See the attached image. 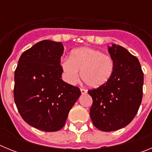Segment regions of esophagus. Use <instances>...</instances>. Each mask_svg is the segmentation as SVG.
Listing matches in <instances>:
<instances>
[{
    "label": "esophagus",
    "mask_w": 152,
    "mask_h": 152,
    "mask_svg": "<svg viewBox=\"0 0 152 152\" xmlns=\"http://www.w3.org/2000/svg\"><path fill=\"white\" fill-rule=\"evenodd\" d=\"M80 91H81V94H86L88 93L87 90L83 89V88H80Z\"/></svg>",
    "instance_id": "esophagus-1"
}]
</instances>
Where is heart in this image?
<instances>
[{
  "label": "heart",
  "mask_w": 152,
  "mask_h": 152,
  "mask_svg": "<svg viewBox=\"0 0 152 152\" xmlns=\"http://www.w3.org/2000/svg\"><path fill=\"white\" fill-rule=\"evenodd\" d=\"M61 65L67 82L77 84L81 71V78L85 84L94 88L107 84L115 69V63L110 56L89 47L74 50L71 57L63 58Z\"/></svg>",
  "instance_id": "1"
}]
</instances>
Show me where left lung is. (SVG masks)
<instances>
[{
  "label": "left lung",
  "instance_id": "8db88e82",
  "mask_svg": "<svg viewBox=\"0 0 152 152\" xmlns=\"http://www.w3.org/2000/svg\"><path fill=\"white\" fill-rule=\"evenodd\" d=\"M108 51L115 63L113 75L106 84L88 91L93 99L91 120L103 132L115 131L131 123L142 103L144 81V74L135 56L115 44Z\"/></svg>",
  "mask_w": 152,
  "mask_h": 152
}]
</instances>
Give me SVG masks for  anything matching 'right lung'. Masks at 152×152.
I'll list each match as a JSON object with an SVG mask.
<instances>
[{
	"label": "right lung",
	"mask_w": 152,
	"mask_h": 152,
	"mask_svg": "<svg viewBox=\"0 0 152 152\" xmlns=\"http://www.w3.org/2000/svg\"><path fill=\"white\" fill-rule=\"evenodd\" d=\"M61 42L42 40L21 55L14 72L13 96L23 120L45 132L65 124L80 95L79 88L61 79Z\"/></svg>",
	"instance_id": "1"
}]
</instances>
